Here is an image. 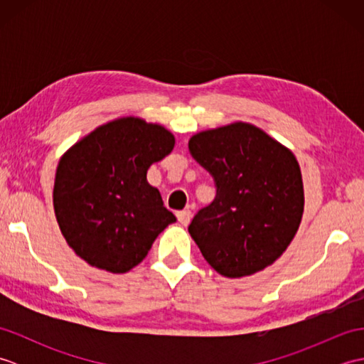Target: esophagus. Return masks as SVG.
Segmentation results:
<instances>
[{
  "instance_id": "34e87169",
  "label": "esophagus",
  "mask_w": 364,
  "mask_h": 364,
  "mask_svg": "<svg viewBox=\"0 0 364 364\" xmlns=\"http://www.w3.org/2000/svg\"><path fill=\"white\" fill-rule=\"evenodd\" d=\"M176 218H178V220H180V223L181 225H189V222H191V219H192V213L189 211V210H183V211H178L176 213Z\"/></svg>"
}]
</instances>
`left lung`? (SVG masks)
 Returning <instances> with one entry per match:
<instances>
[{
    "instance_id": "1",
    "label": "left lung",
    "mask_w": 364,
    "mask_h": 364,
    "mask_svg": "<svg viewBox=\"0 0 364 364\" xmlns=\"http://www.w3.org/2000/svg\"><path fill=\"white\" fill-rule=\"evenodd\" d=\"M189 151L218 188L213 203L189 225L203 258L228 278L274 264L304 215V181L294 153L245 122L200 131Z\"/></svg>"
}]
</instances>
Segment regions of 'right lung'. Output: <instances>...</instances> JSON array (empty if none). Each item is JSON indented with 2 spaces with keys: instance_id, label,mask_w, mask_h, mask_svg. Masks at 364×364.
Returning a JSON list of instances; mask_svg holds the SVG:
<instances>
[{
  "instance_id": "right-lung-1",
  "label": "right lung",
  "mask_w": 364,
  "mask_h": 364,
  "mask_svg": "<svg viewBox=\"0 0 364 364\" xmlns=\"http://www.w3.org/2000/svg\"><path fill=\"white\" fill-rule=\"evenodd\" d=\"M158 123L120 117L95 128L60 158L53 205L60 233L87 264L125 274L176 222L146 170L173 150Z\"/></svg>"
}]
</instances>
